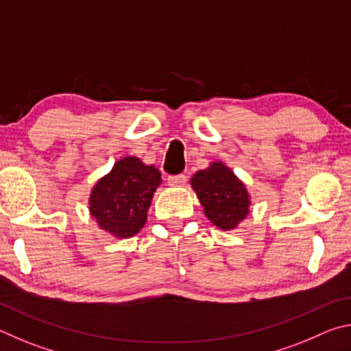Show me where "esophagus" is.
<instances>
[{
  "instance_id": "1",
  "label": "esophagus",
  "mask_w": 351,
  "mask_h": 351,
  "mask_svg": "<svg viewBox=\"0 0 351 351\" xmlns=\"http://www.w3.org/2000/svg\"><path fill=\"white\" fill-rule=\"evenodd\" d=\"M167 181H169V184L170 186H173V187H180V186H184V182L187 181V176L184 175V173H180V175H170L169 178H167Z\"/></svg>"
}]
</instances>
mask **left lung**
Masks as SVG:
<instances>
[{
	"instance_id": "8db88e82",
	"label": "left lung",
	"mask_w": 351,
	"mask_h": 351,
	"mask_svg": "<svg viewBox=\"0 0 351 351\" xmlns=\"http://www.w3.org/2000/svg\"><path fill=\"white\" fill-rule=\"evenodd\" d=\"M206 217L219 229H234L249 212L246 187L221 162H213L209 169L197 171L192 178Z\"/></svg>"
}]
</instances>
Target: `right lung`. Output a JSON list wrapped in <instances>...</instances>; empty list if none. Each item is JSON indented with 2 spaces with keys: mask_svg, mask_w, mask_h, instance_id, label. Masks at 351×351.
Masks as SVG:
<instances>
[{
  "mask_svg": "<svg viewBox=\"0 0 351 351\" xmlns=\"http://www.w3.org/2000/svg\"><path fill=\"white\" fill-rule=\"evenodd\" d=\"M161 173L138 158H123L93 189L91 215L112 235L128 239L144 228L153 192Z\"/></svg>",
  "mask_w": 351,
  "mask_h": 351,
  "instance_id": "right-lung-1",
  "label": "right lung"
}]
</instances>
